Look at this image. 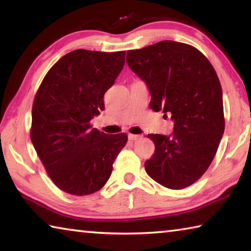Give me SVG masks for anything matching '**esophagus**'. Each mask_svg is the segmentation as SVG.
Masks as SVG:
<instances>
[{"instance_id":"34e87169","label":"esophagus","mask_w":251,"mask_h":251,"mask_svg":"<svg viewBox=\"0 0 251 251\" xmlns=\"http://www.w3.org/2000/svg\"><path fill=\"white\" fill-rule=\"evenodd\" d=\"M139 138H141V136H139V135L128 134V139H129V141H131V142H135V141H137V139H139Z\"/></svg>"}]
</instances>
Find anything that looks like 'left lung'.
I'll return each mask as SVG.
<instances>
[{
  "label": "left lung",
  "instance_id": "8db88e82",
  "mask_svg": "<svg viewBox=\"0 0 251 251\" xmlns=\"http://www.w3.org/2000/svg\"><path fill=\"white\" fill-rule=\"evenodd\" d=\"M126 61L150 88L151 108L175 122L169 137L147 135L155 152L146 173L169 189L193 185L210 166L225 130L217 73L201 50L174 41L127 50Z\"/></svg>",
  "mask_w": 251,
  "mask_h": 251
}]
</instances>
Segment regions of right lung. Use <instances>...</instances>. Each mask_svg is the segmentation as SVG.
Returning a JSON list of instances; mask_svg holds the SVG:
<instances>
[{
  "label": "right lung",
  "instance_id": "obj_1",
  "mask_svg": "<svg viewBox=\"0 0 251 251\" xmlns=\"http://www.w3.org/2000/svg\"><path fill=\"white\" fill-rule=\"evenodd\" d=\"M126 50H75L50 67L35 94L31 141L56 187L74 196L99 192L109 179L127 135L92 128L104 94L125 64Z\"/></svg>",
  "mask_w": 251,
  "mask_h": 251
}]
</instances>
